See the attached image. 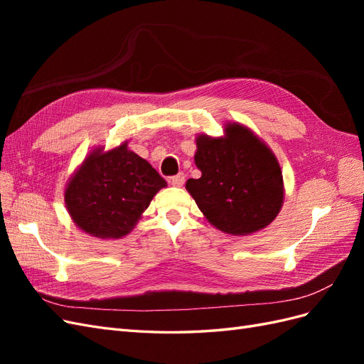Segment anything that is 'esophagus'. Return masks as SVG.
<instances>
[{
  "instance_id": "esophagus-1",
  "label": "esophagus",
  "mask_w": 364,
  "mask_h": 364,
  "mask_svg": "<svg viewBox=\"0 0 364 364\" xmlns=\"http://www.w3.org/2000/svg\"><path fill=\"white\" fill-rule=\"evenodd\" d=\"M170 183H171L173 186H182V185L185 183V174H183V173H179V174L173 176V178H170Z\"/></svg>"
}]
</instances>
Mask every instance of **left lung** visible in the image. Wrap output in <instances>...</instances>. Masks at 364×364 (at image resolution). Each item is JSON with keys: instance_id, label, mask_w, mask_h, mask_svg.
<instances>
[{"instance_id": "obj_1", "label": "left lung", "mask_w": 364, "mask_h": 364, "mask_svg": "<svg viewBox=\"0 0 364 364\" xmlns=\"http://www.w3.org/2000/svg\"><path fill=\"white\" fill-rule=\"evenodd\" d=\"M194 161L199 179L186 181L208 222L230 235H249L269 226L284 202L277 156L253 132L228 123L225 136L199 135Z\"/></svg>"}]
</instances>
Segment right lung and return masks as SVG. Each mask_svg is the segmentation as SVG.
<instances>
[{"instance_id":"obj_1","label":"right lung","mask_w":364,"mask_h":364,"mask_svg":"<svg viewBox=\"0 0 364 364\" xmlns=\"http://www.w3.org/2000/svg\"><path fill=\"white\" fill-rule=\"evenodd\" d=\"M167 186L151 165L127 149L90 153L65 188L73 222L97 238L127 235L155 194Z\"/></svg>"}]
</instances>
